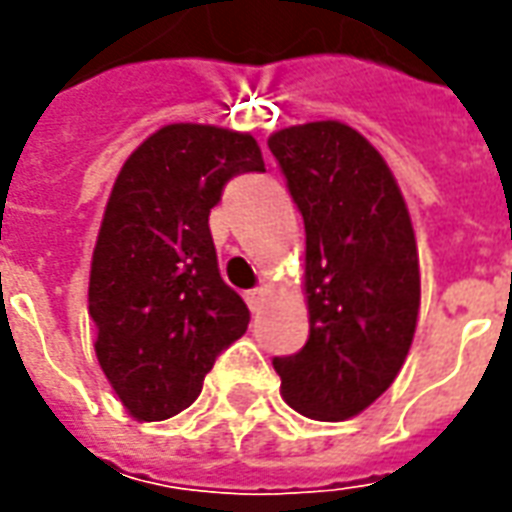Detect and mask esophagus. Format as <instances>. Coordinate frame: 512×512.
I'll return each instance as SVG.
<instances>
[{
    "label": "esophagus",
    "instance_id": "1",
    "mask_svg": "<svg viewBox=\"0 0 512 512\" xmlns=\"http://www.w3.org/2000/svg\"><path fill=\"white\" fill-rule=\"evenodd\" d=\"M266 296H268L266 288H252V290H246V293H244L246 304H249V310H252V312L260 310V304L266 301Z\"/></svg>",
    "mask_w": 512,
    "mask_h": 512
}]
</instances>
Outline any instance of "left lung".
I'll return each instance as SVG.
<instances>
[{"label": "left lung", "mask_w": 512, "mask_h": 512, "mask_svg": "<svg viewBox=\"0 0 512 512\" xmlns=\"http://www.w3.org/2000/svg\"><path fill=\"white\" fill-rule=\"evenodd\" d=\"M268 147L307 233L310 337L274 356L282 395L304 417H356L395 381L417 329L408 208L381 153L345 123L282 128Z\"/></svg>", "instance_id": "left-lung-1"}]
</instances>
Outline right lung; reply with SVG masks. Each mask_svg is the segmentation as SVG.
I'll use <instances>...</instances> for the list:
<instances>
[{
  "label": "right lung",
  "mask_w": 512,
  "mask_h": 512,
  "mask_svg": "<svg viewBox=\"0 0 512 512\" xmlns=\"http://www.w3.org/2000/svg\"><path fill=\"white\" fill-rule=\"evenodd\" d=\"M266 172L249 134L175 123L128 156L106 202L90 271L95 354L142 422L189 408L249 307L219 274L208 216L227 180Z\"/></svg>",
  "instance_id": "right-lung-1"
}]
</instances>
